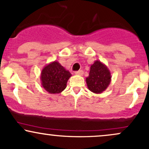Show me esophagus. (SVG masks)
<instances>
[{"mask_svg": "<svg viewBox=\"0 0 149 149\" xmlns=\"http://www.w3.org/2000/svg\"><path fill=\"white\" fill-rule=\"evenodd\" d=\"M83 73V71L82 70H79V71H77L75 72V74L76 75H78V76H82Z\"/></svg>", "mask_w": 149, "mask_h": 149, "instance_id": "1", "label": "esophagus"}]
</instances>
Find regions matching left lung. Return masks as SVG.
I'll return each mask as SVG.
<instances>
[{
    "label": "left lung",
    "instance_id": "left-lung-1",
    "mask_svg": "<svg viewBox=\"0 0 149 149\" xmlns=\"http://www.w3.org/2000/svg\"><path fill=\"white\" fill-rule=\"evenodd\" d=\"M111 73L107 66L100 61H95L91 66L89 76L86 78L88 89L99 94L107 89L111 82Z\"/></svg>",
    "mask_w": 149,
    "mask_h": 149
}]
</instances>
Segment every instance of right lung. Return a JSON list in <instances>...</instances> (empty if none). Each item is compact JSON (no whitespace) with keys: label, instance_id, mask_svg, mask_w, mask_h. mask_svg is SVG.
Instances as JSON below:
<instances>
[{"label":"right lung","instance_id":"obj_1","mask_svg":"<svg viewBox=\"0 0 149 149\" xmlns=\"http://www.w3.org/2000/svg\"><path fill=\"white\" fill-rule=\"evenodd\" d=\"M71 73L54 61L46 65L41 72L40 80L42 87L50 94L61 93L66 88Z\"/></svg>","mask_w":149,"mask_h":149}]
</instances>
